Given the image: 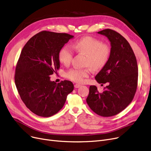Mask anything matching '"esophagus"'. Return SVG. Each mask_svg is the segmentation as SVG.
<instances>
[{
	"label": "esophagus",
	"mask_w": 151,
	"mask_h": 151,
	"mask_svg": "<svg viewBox=\"0 0 151 151\" xmlns=\"http://www.w3.org/2000/svg\"><path fill=\"white\" fill-rule=\"evenodd\" d=\"M80 87H81V85L80 84H75V88H79Z\"/></svg>",
	"instance_id": "obj_1"
}]
</instances>
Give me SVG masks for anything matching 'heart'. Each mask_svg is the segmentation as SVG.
<instances>
[{
    "label": "heart",
    "mask_w": 151,
    "mask_h": 151,
    "mask_svg": "<svg viewBox=\"0 0 151 151\" xmlns=\"http://www.w3.org/2000/svg\"><path fill=\"white\" fill-rule=\"evenodd\" d=\"M72 48L78 52L86 55V65L90 66L86 68H73L65 73V77L76 83H82L91 73V68L99 70L104 67L108 61L111 54L110 46L102 43L100 40L89 36H86L78 40L71 45ZM73 52L68 45H64L58 53L59 62L63 65L70 64Z\"/></svg>",
    "instance_id": "1"
}]
</instances>
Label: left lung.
<instances>
[{
  "mask_svg": "<svg viewBox=\"0 0 151 151\" xmlns=\"http://www.w3.org/2000/svg\"><path fill=\"white\" fill-rule=\"evenodd\" d=\"M97 33L106 37L111 45L108 61L96 76L99 84L107 86L101 93L91 86L86 101L94 113L109 117L121 112L132 101L137 88L138 65L130 44L120 34L109 29Z\"/></svg>",
  "mask_w": 151,
  "mask_h": 151,
  "instance_id": "1",
  "label": "left lung"
}]
</instances>
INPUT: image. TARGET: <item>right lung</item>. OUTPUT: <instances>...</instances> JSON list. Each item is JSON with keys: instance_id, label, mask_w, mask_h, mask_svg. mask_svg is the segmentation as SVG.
I'll return each instance as SVG.
<instances>
[{"instance_id": "obj_1", "label": "right lung", "mask_w": 151, "mask_h": 151, "mask_svg": "<svg viewBox=\"0 0 151 151\" xmlns=\"http://www.w3.org/2000/svg\"><path fill=\"white\" fill-rule=\"evenodd\" d=\"M74 37L65 33L42 31L32 37L21 52L14 81L20 97L32 112L50 117L62 108L73 91L70 81L56 83L50 75L60 67V49Z\"/></svg>"}]
</instances>
